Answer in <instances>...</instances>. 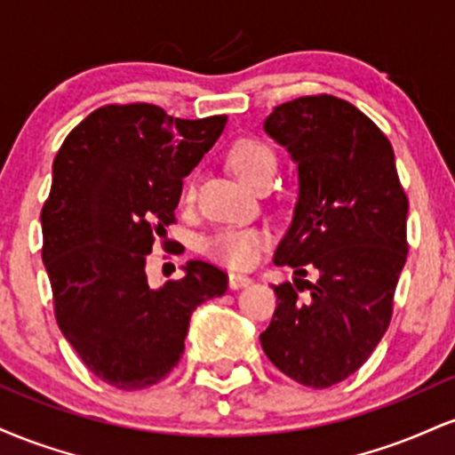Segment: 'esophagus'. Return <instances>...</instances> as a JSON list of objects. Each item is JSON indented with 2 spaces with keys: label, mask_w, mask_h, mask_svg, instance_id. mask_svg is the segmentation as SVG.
I'll use <instances>...</instances> for the list:
<instances>
[{
  "label": "esophagus",
  "mask_w": 455,
  "mask_h": 455,
  "mask_svg": "<svg viewBox=\"0 0 455 455\" xmlns=\"http://www.w3.org/2000/svg\"><path fill=\"white\" fill-rule=\"evenodd\" d=\"M248 284H252V278H248V275H243V274H231V275H228V286H231L233 291L243 289V286H248Z\"/></svg>",
  "instance_id": "34e87169"
}]
</instances>
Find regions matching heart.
Returning a JSON list of instances; mask_svg holds the SVG:
<instances>
[{
    "label": "heart",
    "mask_w": 455,
    "mask_h": 455,
    "mask_svg": "<svg viewBox=\"0 0 455 455\" xmlns=\"http://www.w3.org/2000/svg\"><path fill=\"white\" fill-rule=\"evenodd\" d=\"M228 164L248 184L259 186L269 180L278 169V156L267 143L259 139H239L228 149ZM195 196V180L184 188V198L192 201ZM269 239L267 228L263 227H222L210 235L205 250L213 259L224 260L233 267H248L257 260L260 248Z\"/></svg>",
    "instance_id": "b5f03b06"
}]
</instances>
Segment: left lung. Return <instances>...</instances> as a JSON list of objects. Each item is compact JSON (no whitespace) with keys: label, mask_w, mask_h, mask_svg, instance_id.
I'll list each match as a JSON object with an SVG mask.
<instances>
[{"label":"left lung","mask_w":455,"mask_h":455,"mask_svg":"<svg viewBox=\"0 0 455 455\" xmlns=\"http://www.w3.org/2000/svg\"><path fill=\"white\" fill-rule=\"evenodd\" d=\"M263 128L297 164L293 220L274 263L318 278L274 286L278 306L260 347L286 377L325 389L357 372L387 331L409 201L387 137L351 102L297 98ZM304 288L311 293L299 298Z\"/></svg>","instance_id":"8db88e82"}]
</instances>
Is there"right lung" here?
I'll return each instance as SVG.
<instances>
[{
    "label": "right lung",
    "mask_w": 455,
    "mask_h": 455,
    "mask_svg": "<svg viewBox=\"0 0 455 455\" xmlns=\"http://www.w3.org/2000/svg\"><path fill=\"white\" fill-rule=\"evenodd\" d=\"M227 115L171 117L156 104H108L68 134L43 207V260L55 318L83 363L124 391L160 383L180 363L190 316L227 293L216 265L149 286L156 235L175 222L181 181L213 148Z\"/></svg>",
    "instance_id": "obj_1"
}]
</instances>
